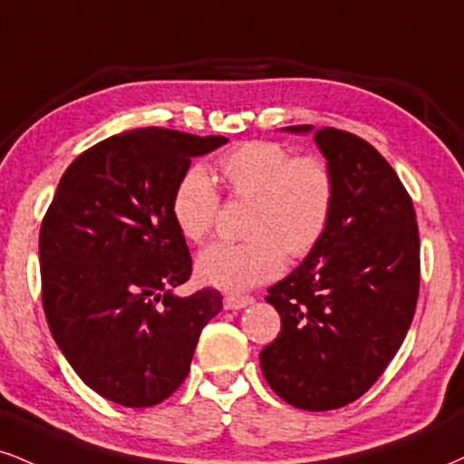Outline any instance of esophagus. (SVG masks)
I'll list each match as a JSON object with an SVG mask.
<instances>
[{
  "label": "esophagus",
  "mask_w": 464,
  "mask_h": 464,
  "mask_svg": "<svg viewBox=\"0 0 464 464\" xmlns=\"http://www.w3.org/2000/svg\"><path fill=\"white\" fill-rule=\"evenodd\" d=\"M254 303L251 296H241V295H227L226 299H223V307L226 310H243V307H247Z\"/></svg>",
  "instance_id": "1"
}]
</instances>
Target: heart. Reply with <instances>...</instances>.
I'll return each mask as SVG.
<instances>
[{
  "label": "heart",
  "instance_id": "b5f03b06",
  "mask_svg": "<svg viewBox=\"0 0 464 464\" xmlns=\"http://www.w3.org/2000/svg\"><path fill=\"white\" fill-rule=\"evenodd\" d=\"M221 180L232 198L251 199L249 241L213 243L199 251L198 279L206 285L243 293L284 271L285 251L305 256L320 241L334 206V176L318 157H295L276 141H247L219 161ZM219 193L204 165H191L171 196V219L187 241L213 230Z\"/></svg>",
  "mask_w": 464,
  "mask_h": 464
}]
</instances>
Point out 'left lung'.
Here are the masks:
<instances>
[{"label":"left lung","mask_w":464,"mask_h":464,"mask_svg":"<svg viewBox=\"0 0 464 464\" xmlns=\"http://www.w3.org/2000/svg\"><path fill=\"white\" fill-rule=\"evenodd\" d=\"M314 133L334 176V206L305 260L268 288L282 331L260 368L303 411L346 407L374 385L402 346L420 295V232L398 174L374 146L337 129Z\"/></svg>","instance_id":"left-lung-1"}]
</instances>
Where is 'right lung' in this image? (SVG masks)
Returning a JSON list of instances; mask_svg holds the SVG:
<instances>
[{
    "mask_svg": "<svg viewBox=\"0 0 464 464\" xmlns=\"http://www.w3.org/2000/svg\"><path fill=\"white\" fill-rule=\"evenodd\" d=\"M227 144L146 127L79 154L40 227L43 305L51 335L79 379L130 409L163 402L191 368L199 334L221 312L191 276L171 196L193 157Z\"/></svg>",
    "mask_w": 464,
    "mask_h": 464,
    "instance_id": "right-lung-1",
    "label": "right lung"
}]
</instances>
